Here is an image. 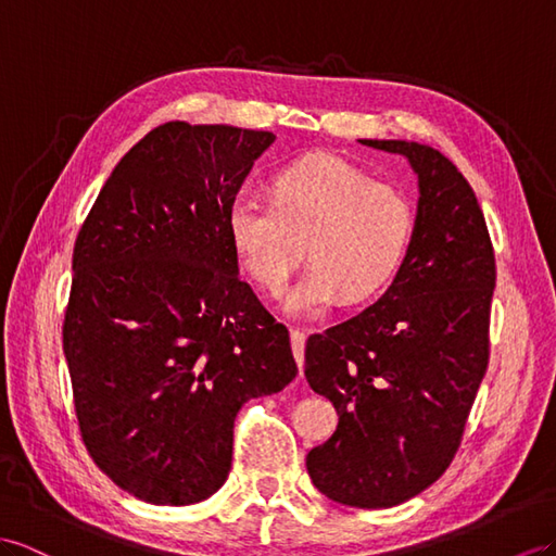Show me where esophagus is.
<instances>
[{"instance_id": "esophagus-1", "label": "esophagus", "mask_w": 556, "mask_h": 556, "mask_svg": "<svg viewBox=\"0 0 556 556\" xmlns=\"http://www.w3.org/2000/svg\"><path fill=\"white\" fill-rule=\"evenodd\" d=\"M305 340H307L305 329H291V348H293V357L298 362V368H301V374H303V359H305Z\"/></svg>"}]
</instances>
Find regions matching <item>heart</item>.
I'll return each instance as SVG.
<instances>
[{
    "label": "heart",
    "instance_id": "b5f03b06",
    "mask_svg": "<svg viewBox=\"0 0 556 556\" xmlns=\"http://www.w3.org/2000/svg\"><path fill=\"white\" fill-rule=\"evenodd\" d=\"M225 237L244 275L269 293L287 287L301 261L309 267L283 298L295 317H317L340 301L366 305L400 277L416 239V208L394 185L333 154L279 166L269 202L237 192L225 208Z\"/></svg>",
    "mask_w": 556,
    "mask_h": 556
}]
</instances>
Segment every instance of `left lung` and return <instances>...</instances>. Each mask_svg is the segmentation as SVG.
Instances as JSON below:
<instances>
[{
  "mask_svg": "<svg viewBox=\"0 0 556 556\" xmlns=\"http://www.w3.org/2000/svg\"><path fill=\"white\" fill-rule=\"evenodd\" d=\"M359 142L404 154L416 170V239L386 295L307 338L305 378L338 410L307 472L331 501L378 509L432 486L460 446L489 366L495 255L475 190L444 154Z\"/></svg>",
  "mask_w": 556,
  "mask_h": 556,
  "instance_id": "1",
  "label": "left lung"
}]
</instances>
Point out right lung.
Here are the masks:
<instances>
[{
  "label": "right lung",
  "mask_w": 556,
  "mask_h": 556,
  "mask_svg": "<svg viewBox=\"0 0 556 556\" xmlns=\"http://www.w3.org/2000/svg\"><path fill=\"white\" fill-rule=\"evenodd\" d=\"M275 134L166 122L126 152L75 241L63 352L93 463L192 505L232 465L249 400L295 378L289 329L239 279L225 208Z\"/></svg>",
  "instance_id": "obj_1"
}]
</instances>
